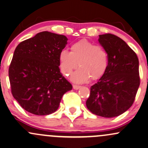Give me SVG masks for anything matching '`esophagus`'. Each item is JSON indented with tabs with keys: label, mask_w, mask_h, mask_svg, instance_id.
I'll list each match as a JSON object with an SVG mask.
<instances>
[{
	"label": "esophagus",
	"mask_w": 148,
	"mask_h": 148,
	"mask_svg": "<svg viewBox=\"0 0 148 148\" xmlns=\"http://www.w3.org/2000/svg\"><path fill=\"white\" fill-rule=\"evenodd\" d=\"M73 88H74V90H79V89L81 88V86H79V85H73Z\"/></svg>",
	"instance_id": "1"
}]
</instances>
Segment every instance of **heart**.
<instances>
[{
	"label": "heart",
	"instance_id": "heart-1",
	"mask_svg": "<svg viewBox=\"0 0 148 148\" xmlns=\"http://www.w3.org/2000/svg\"><path fill=\"white\" fill-rule=\"evenodd\" d=\"M60 70L68 76L79 63L80 68L71 76L74 83H83L90 78L100 79L106 72L108 65V55L100 45H95L88 40H79L72 45L70 51L63 49L58 54Z\"/></svg>",
	"mask_w": 148,
	"mask_h": 148
}]
</instances>
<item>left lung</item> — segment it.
Here are the masks:
<instances>
[{"instance_id":"left-lung-1","label":"left lung","mask_w":148,"mask_h":148,"mask_svg":"<svg viewBox=\"0 0 148 148\" xmlns=\"http://www.w3.org/2000/svg\"><path fill=\"white\" fill-rule=\"evenodd\" d=\"M99 42L108 53V68L90 88L86 106L94 114L112 118L134 103L140 85L139 63L136 53L116 36L99 35Z\"/></svg>"}]
</instances>
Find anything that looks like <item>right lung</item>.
<instances>
[{"mask_svg": "<svg viewBox=\"0 0 148 148\" xmlns=\"http://www.w3.org/2000/svg\"><path fill=\"white\" fill-rule=\"evenodd\" d=\"M67 40L64 35L42 32L15 49L9 68L12 93L28 112L39 116L55 112L63 94L72 90L58 67V54Z\"/></svg>", "mask_w": 148, "mask_h": 148, "instance_id": "obj_1", "label": "right lung"}]
</instances>
